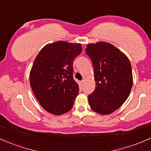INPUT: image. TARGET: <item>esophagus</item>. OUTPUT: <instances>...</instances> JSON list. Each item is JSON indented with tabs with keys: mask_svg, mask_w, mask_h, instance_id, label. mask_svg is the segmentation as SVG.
Returning <instances> with one entry per match:
<instances>
[{
	"mask_svg": "<svg viewBox=\"0 0 151 151\" xmlns=\"http://www.w3.org/2000/svg\"><path fill=\"white\" fill-rule=\"evenodd\" d=\"M84 84V80H82V81H80V82H79V85H80L81 87H83Z\"/></svg>",
	"mask_w": 151,
	"mask_h": 151,
	"instance_id": "esophagus-1",
	"label": "esophagus"
}]
</instances>
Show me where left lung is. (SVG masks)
<instances>
[{"label": "left lung", "instance_id": "1", "mask_svg": "<svg viewBox=\"0 0 151 151\" xmlns=\"http://www.w3.org/2000/svg\"><path fill=\"white\" fill-rule=\"evenodd\" d=\"M92 62L95 89L89 94L92 110L108 115L127 100L132 86L130 61L115 46L106 42L87 44L85 50Z\"/></svg>", "mask_w": 151, "mask_h": 151}]
</instances>
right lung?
Masks as SVG:
<instances>
[{
    "mask_svg": "<svg viewBox=\"0 0 151 151\" xmlns=\"http://www.w3.org/2000/svg\"><path fill=\"white\" fill-rule=\"evenodd\" d=\"M82 52L80 44L57 41L44 46L30 72V84L39 103L56 115L69 112L79 94L73 62Z\"/></svg>",
    "mask_w": 151,
    "mask_h": 151,
    "instance_id": "obj_1",
    "label": "right lung"
}]
</instances>
